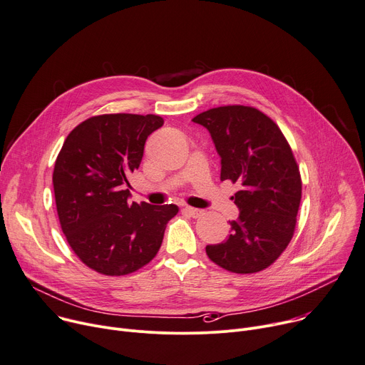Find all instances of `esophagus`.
Masks as SVG:
<instances>
[{"instance_id":"1","label":"esophagus","mask_w":365,"mask_h":365,"mask_svg":"<svg viewBox=\"0 0 365 365\" xmlns=\"http://www.w3.org/2000/svg\"><path fill=\"white\" fill-rule=\"evenodd\" d=\"M183 211H185L187 215L193 217V218H197V217H201V215L204 214V211H202V210H200V208H193V207H183Z\"/></svg>"}]
</instances>
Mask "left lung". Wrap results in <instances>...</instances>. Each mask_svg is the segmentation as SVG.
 Masks as SVG:
<instances>
[{
    "label": "left lung",
    "instance_id": "obj_1",
    "mask_svg": "<svg viewBox=\"0 0 365 365\" xmlns=\"http://www.w3.org/2000/svg\"><path fill=\"white\" fill-rule=\"evenodd\" d=\"M208 129L221 158V180L242 187L233 200L239 218L228 237L205 247L218 267L236 274L268 268L292 239L302 178L278 125L250 106H222L192 119Z\"/></svg>",
    "mask_w": 365,
    "mask_h": 365
}]
</instances>
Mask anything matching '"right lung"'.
Returning a JSON list of instances; mask_svg holds the SVG:
<instances>
[{
    "label": "right lung",
    "mask_w": 365,
    "mask_h": 365,
    "mask_svg": "<svg viewBox=\"0 0 365 365\" xmlns=\"http://www.w3.org/2000/svg\"><path fill=\"white\" fill-rule=\"evenodd\" d=\"M157 115L93 116L65 140L53 169L62 233L74 253L98 274L119 277L147 264L158 252L178 205L129 202L128 176L141 164Z\"/></svg>",
    "instance_id": "add662e5"
}]
</instances>
